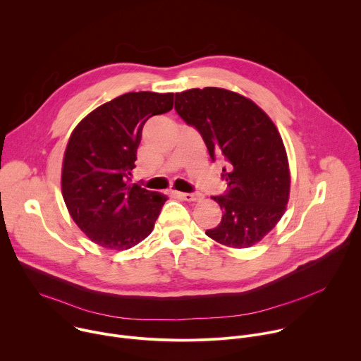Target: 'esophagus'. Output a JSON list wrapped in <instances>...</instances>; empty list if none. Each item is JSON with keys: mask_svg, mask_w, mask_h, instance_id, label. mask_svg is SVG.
I'll list each match as a JSON object with an SVG mask.
<instances>
[{"mask_svg": "<svg viewBox=\"0 0 361 361\" xmlns=\"http://www.w3.org/2000/svg\"><path fill=\"white\" fill-rule=\"evenodd\" d=\"M180 197L185 201H201L202 200L201 192H180Z\"/></svg>", "mask_w": 361, "mask_h": 361, "instance_id": "obj_1", "label": "esophagus"}]
</instances>
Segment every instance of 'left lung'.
<instances>
[{
	"instance_id": "8db88e82",
	"label": "left lung",
	"mask_w": 361,
	"mask_h": 361,
	"mask_svg": "<svg viewBox=\"0 0 361 361\" xmlns=\"http://www.w3.org/2000/svg\"><path fill=\"white\" fill-rule=\"evenodd\" d=\"M176 111L207 145L212 161L226 159L228 190L213 197L223 210L205 231L220 244L247 248L259 243L284 214L290 173L283 140L269 116L237 92L205 87L176 94Z\"/></svg>"
}]
</instances>
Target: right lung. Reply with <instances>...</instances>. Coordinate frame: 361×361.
I'll use <instances>...</instances> for the list:
<instances>
[{"label":"right lung","mask_w":361,"mask_h":361,"mask_svg":"<svg viewBox=\"0 0 361 361\" xmlns=\"http://www.w3.org/2000/svg\"><path fill=\"white\" fill-rule=\"evenodd\" d=\"M173 98L171 92H127L95 109L73 131L63 163V197L92 243L127 250L152 231L167 197L130 184V176L144 124L169 113Z\"/></svg>","instance_id":"1"}]
</instances>
